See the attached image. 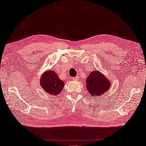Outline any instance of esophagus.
Listing matches in <instances>:
<instances>
[{
  "instance_id": "obj_1",
  "label": "esophagus",
  "mask_w": 146,
  "mask_h": 146,
  "mask_svg": "<svg viewBox=\"0 0 146 146\" xmlns=\"http://www.w3.org/2000/svg\"><path fill=\"white\" fill-rule=\"evenodd\" d=\"M71 79L73 80H77L78 77H72V78H71Z\"/></svg>"
}]
</instances>
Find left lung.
Masks as SVG:
<instances>
[{"label":"left lung","instance_id":"1","mask_svg":"<svg viewBox=\"0 0 146 146\" xmlns=\"http://www.w3.org/2000/svg\"><path fill=\"white\" fill-rule=\"evenodd\" d=\"M86 88L92 96H101L110 88V80L98 70H94L86 78Z\"/></svg>","mask_w":146,"mask_h":146}]
</instances>
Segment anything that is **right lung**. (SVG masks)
I'll use <instances>...</instances> for the list:
<instances>
[{
    "label": "right lung",
    "mask_w": 146,
    "mask_h": 146,
    "mask_svg": "<svg viewBox=\"0 0 146 146\" xmlns=\"http://www.w3.org/2000/svg\"><path fill=\"white\" fill-rule=\"evenodd\" d=\"M40 85L44 91L48 94L56 96L63 90L64 82L60 79L56 73L53 71H46L41 75Z\"/></svg>",
    "instance_id": "1"
}]
</instances>
